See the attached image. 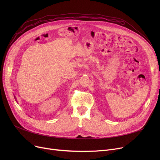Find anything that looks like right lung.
Instances as JSON below:
<instances>
[{
	"instance_id": "1",
	"label": "right lung",
	"mask_w": 160,
	"mask_h": 160,
	"mask_svg": "<svg viewBox=\"0 0 160 160\" xmlns=\"http://www.w3.org/2000/svg\"><path fill=\"white\" fill-rule=\"evenodd\" d=\"M14 99H15V100H16V101H17V99H16V98H15V96H14Z\"/></svg>"
}]
</instances>
